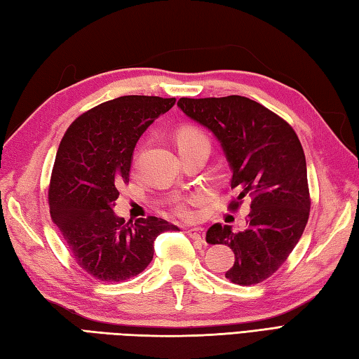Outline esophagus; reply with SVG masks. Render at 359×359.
Returning <instances> with one entry per match:
<instances>
[{
	"instance_id": "obj_1",
	"label": "esophagus",
	"mask_w": 359,
	"mask_h": 359,
	"mask_svg": "<svg viewBox=\"0 0 359 359\" xmlns=\"http://www.w3.org/2000/svg\"><path fill=\"white\" fill-rule=\"evenodd\" d=\"M187 236H189L190 238L198 240V241H203V240H204V232H203V229H200V228L187 229Z\"/></svg>"
}]
</instances>
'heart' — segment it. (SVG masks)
I'll list each match as a JSON object with an SVG mask.
<instances>
[{"mask_svg": "<svg viewBox=\"0 0 359 359\" xmlns=\"http://www.w3.org/2000/svg\"><path fill=\"white\" fill-rule=\"evenodd\" d=\"M195 142H204L208 144V139L200 131H196L194 128H182L178 133V144L180 147H186L189 144H195ZM209 145V144H208ZM201 203V198L198 195H190L187 198L181 200L177 203L173 212L180 220H194L195 218V206H198Z\"/></svg>", "mask_w": 359, "mask_h": 359, "instance_id": "b5f03b06", "label": "heart"}]
</instances>
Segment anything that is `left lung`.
I'll list each match as a JSON object with an SVG mask.
<instances>
[{
	"mask_svg": "<svg viewBox=\"0 0 359 359\" xmlns=\"http://www.w3.org/2000/svg\"><path fill=\"white\" fill-rule=\"evenodd\" d=\"M178 107L208 127L220 141L232 170L231 189L237 210L251 198L248 228L233 232L217 223L206 233L209 245H226L236 254L226 279L260 283L288 259L309 222L311 198L302 144L280 116L243 96L181 97Z\"/></svg>",
	"mask_w": 359,
	"mask_h": 359,
	"instance_id": "left-lung-1",
	"label": "left lung"
}]
</instances>
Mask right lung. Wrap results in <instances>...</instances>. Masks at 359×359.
<instances>
[{
	"label": "right lung",
	"instance_id": "1",
	"mask_svg": "<svg viewBox=\"0 0 359 359\" xmlns=\"http://www.w3.org/2000/svg\"><path fill=\"white\" fill-rule=\"evenodd\" d=\"M177 99L122 96L88 109L58 145L48 190L49 212L77 265L102 282L142 273L161 232L178 231L163 218L126 222L114 215L119 187L130 180L133 150L150 123Z\"/></svg>",
	"mask_w": 359,
	"mask_h": 359
}]
</instances>
